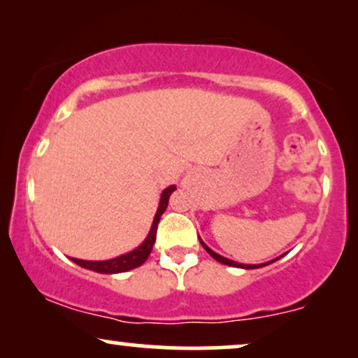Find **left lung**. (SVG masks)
I'll list each match as a JSON object with an SVG mask.
<instances>
[{
    "label": "left lung",
    "instance_id": "left-lung-1",
    "mask_svg": "<svg viewBox=\"0 0 358 358\" xmlns=\"http://www.w3.org/2000/svg\"><path fill=\"white\" fill-rule=\"evenodd\" d=\"M199 241H200V244H202L203 246V249L205 251H207L210 256H212L215 261H218V262H222V264H224V266H231V267H239V268H259V267H264V266H268V264H272V262H275V261H278V259L280 257H277V259H272V261H268V262H264V264H239V262H234V261H231V259H227V257H223V256H220L218 252H215V251H212V249H210L207 244H205L202 239L199 238Z\"/></svg>",
    "mask_w": 358,
    "mask_h": 358
}]
</instances>
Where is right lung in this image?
Wrapping results in <instances>:
<instances>
[{"instance_id": "add662e5", "label": "right lung", "mask_w": 358, "mask_h": 358, "mask_svg": "<svg viewBox=\"0 0 358 358\" xmlns=\"http://www.w3.org/2000/svg\"><path fill=\"white\" fill-rule=\"evenodd\" d=\"M174 190H176V185H169V187H166L163 192H161L159 205H158V210H156L153 223H151L148 236H146L145 241L141 243L138 248H135L134 251L122 254L119 257L109 259V261H83V259H75V257H71V261L78 264V266L87 268V271H94L97 273H120V272H127V271H131V268L140 267L141 264L148 259L151 249H153L159 218L161 215L164 213V210L168 208L169 197Z\"/></svg>"}]
</instances>
